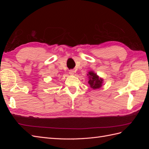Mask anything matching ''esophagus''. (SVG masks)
<instances>
[{"mask_svg": "<svg viewBox=\"0 0 149 149\" xmlns=\"http://www.w3.org/2000/svg\"><path fill=\"white\" fill-rule=\"evenodd\" d=\"M69 73L71 75H73L74 74V70H70L69 71Z\"/></svg>", "mask_w": 149, "mask_h": 149, "instance_id": "1", "label": "esophagus"}]
</instances>
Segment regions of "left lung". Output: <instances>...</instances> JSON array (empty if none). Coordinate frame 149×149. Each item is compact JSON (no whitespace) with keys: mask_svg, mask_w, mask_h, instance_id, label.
Listing matches in <instances>:
<instances>
[{"mask_svg":"<svg viewBox=\"0 0 149 149\" xmlns=\"http://www.w3.org/2000/svg\"><path fill=\"white\" fill-rule=\"evenodd\" d=\"M89 81L88 83L89 84L91 88L93 89H98L102 86V79L99 78L98 76L96 75V73H93L92 71H89Z\"/></svg>","mask_w":149,"mask_h":149,"instance_id":"8db88e82","label":"left lung"}]
</instances>
